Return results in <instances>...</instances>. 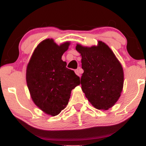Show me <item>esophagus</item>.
<instances>
[{
    "label": "esophagus",
    "mask_w": 146,
    "mask_h": 146,
    "mask_svg": "<svg viewBox=\"0 0 146 146\" xmlns=\"http://www.w3.org/2000/svg\"><path fill=\"white\" fill-rule=\"evenodd\" d=\"M75 73H76V75H78V76H80L82 73V68H80V67H79L78 68H77V69H75Z\"/></svg>",
    "instance_id": "obj_1"
}]
</instances>
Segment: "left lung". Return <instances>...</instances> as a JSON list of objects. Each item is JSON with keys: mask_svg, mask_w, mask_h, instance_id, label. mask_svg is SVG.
<instances>
[{"mask_svg": "<svg viewBox=\"0 0 146 146\" xmlns=\"http://www.w3.org/2000/svg\"><path fill=\"white\" fill-rule=\"evenodd\" d=\"M82 56L81 77L82 91L97 109L107 110L119 98L123 85L121 64L105 43L84 47L77 44Z\"/></svg>", "mask_w": 146, "mask_h": 146, "instance_id": "obj_1", "label": "left lung"}]
</instances>
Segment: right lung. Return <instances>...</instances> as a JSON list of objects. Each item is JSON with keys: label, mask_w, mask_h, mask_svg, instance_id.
I'll return each mask as SVG.
<instances>
[{"label": "right lung", "mask_w": 146, "mask_h": 146, "mask_svg": "<svg viewBox=\"0 0 146 146\" xmlns=\"http://www.w3.org/2000/svg\"><path fill=\"white\" fill-rule=\"evenodd\" d=\"M68 45L65 42L58 46L52 39L45 40L35 49L27 68V84L32 100L52 116L64 109L72 89L80 84V77L62 60Z\"/></svg>", "instance_id": "1"}]
</instances>
